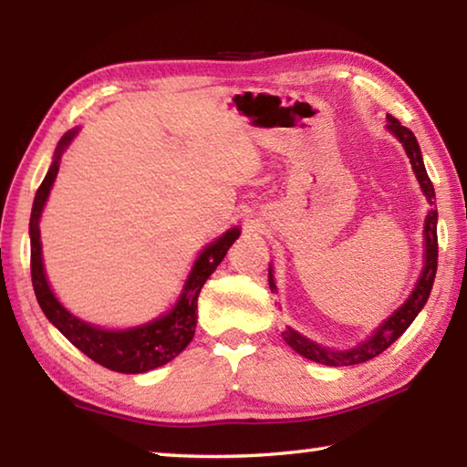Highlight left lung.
<instances>
[{
  "label": "left lung",
  "mask_w": 467,
  "mask_h": 467,
  "mask_svg": "<svg viewBox=\"0 0 467 467\" xmlns=\"http://www.w3.org/2000/svg\"><path fill=\"white\" fill-rule=\"evenodd\" d=\"M387 131L404 146L406 154L410 158V164H412V171L418 179V185H420L426 202L431 203L429 212H426L424 218V255H422V270L418 280L414 284V290L410 292V296L404 300V305L398 306L389 317L383 323H379V327L373 329V334L367 336V339L354 344L350 348H344V350H336V348L321 346L313 342L311 337L300 334V331L286 327L282 331L284 342H286L292 350L298 352L300 357L313 362H319V365L326 367H350V365H360V362H367L375 358L387 350L395 339H398L404 331L412 326V321L418 317V313L424 309L426 300L431 296L434 275H437V257H439V243H437V203H434V187L429 179V172L424 169L422 152L420 146H418L416 136L408 128H404L395 117L387 115ZM267 282H270V290L278 292L274 280V267L270 264L267 267Z\"/></svg>",
  "instance_id": "left-lung-1"
}]
</instances>
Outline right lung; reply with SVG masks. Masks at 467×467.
<instances>
[{
  "label": "right lung",
  "instance_id": "1",
  "mask_svg": "<svg viewBox=\"0 0 467 467\" xmlns=\"http://www.w3.org/2000/svg\"><path fill=\"white\" fill-rule=\"evenodd\" d=\"M80 128L69 130L63 133L57 148L53 152V162L43 179L41 187L36 189L33 212H30V275H33V288L38 305L55 327H57L78 350H82L86 357L99 362L105 368L115 370V373L138 375L148 373L158 367L167 365L181 352L185 350L187 344L195 336L197 326V296L203 288L205 280L216 272V267L223 262L226 251L231 244L239 239L241 228H228L212 243L197 253L195 262L189 270L187 280L181 288L177 303L164 315H158L156 319L148 323H140L133 327L123 329H109L94 326V323L76 317L72 311L59 303L55 296L49 280H47L45 264H43V244H41V216L45 203L49 200L55 179L59 172L61 156L66 152L72 140L78 136Z\"/></svg>",
  "mask_w": 467,
  "mask_h": 467
}]
</instances>
